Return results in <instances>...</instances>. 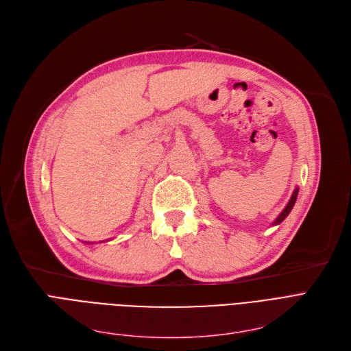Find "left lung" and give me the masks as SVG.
I'll use <instances>...</instances> for the list:
<instances>
[{"instance_id": "8db88e82", "label": "left lung", "mask_w": 351, "mask_h": 351, "mask_svg": "<svg viewBox=\"0 0 351 351\" xmlns=\"http://www.w3.org/2000/svg\"><path fill=\"white\" fill-rule=\"evenodd\" d=\"M297 194H298V189L295 187V190L293 191V195H291V198H290V202L287 203V206L285 207V210H282L281 213H280V215L277 217V219L274 220V223H273V226H277V224H280L282 220L286 219V217L290 214V211H291V208L294 207V203H295V199H297Z\"/></svg>"}]
</instances>
